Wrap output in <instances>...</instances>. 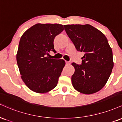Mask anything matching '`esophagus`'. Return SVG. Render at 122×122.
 <instances>
[{
    "instance_id": "34e87169",
    "label": "esophagus",
    "mask_w": 122,
    "mask_h": 122,
    "mask_svg": "<svg viewBox=\"0 0 122 122\" xmlns=\"http://www.w3.org/2000/svg\"><path fill=\"white\" fill-rule=\"evenodd\" d=\"M65 62H66V65H70V63L69 62V61H65Z\"/></svg>"
}]
</instances>
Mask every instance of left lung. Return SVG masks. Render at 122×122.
<instances>
[{
    "mask_svg": "<svg viewBox=\"0 0 122 122\" xmlns=\"http://www.w3.org/2000/svg\"><path fill=\"white\" fill-rule=\"evenodd\" d=\"M67 36L78 52L84 53L82 64H71L73 87L85 94L99 92L109 78L113 67L112 51L105 35L89 24L64 25Z\"/></svg>",
    "mask_w": 122,
    "mask_h": 122,
    "instance_id": "1",
    "label": "left lung"
}]
</instances>
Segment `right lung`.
<instances>
[{
    "mask_svg": "<svg viewBox=\"0 0 122 122\" xmlns=\"http://www.w3.org/2000/svg\"><path fill=\"white\" fill-rule=\"evenodd\" d=\"M64 30L62 25L38 23L23 33L16 55L21 78L30 90L45 93L57 86L65 65L64 60L46 57L55 53L54 39Z\"/></svg>",
    "mask_w": 122,
    "mask_h": 122,
    "instance_id": "add662e5",
    "label": "right lung"
}]
</instances>
